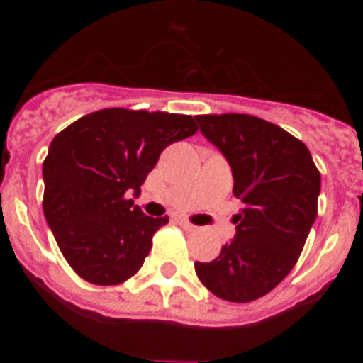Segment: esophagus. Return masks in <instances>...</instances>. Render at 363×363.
Here are the masks:
<instances>
[{
  "label": "esophagus",
  "instance_id": "esophagus-1",
  "mask_svg": "<svg viewBox=\"0 0 363 363\" xmlns=\"http://www.w3.org/2000/svg\"><path fill=\"white\" fill-rule=\"evenodd\" d=\"M178 221H179V225L184 227L185 230H189V233H192V230H198V227H196V225H192L191 221L185 220V218H178Z\"/></svg>",
  "mask_w": 363,
  "mask_h": 363
}]
</instances>
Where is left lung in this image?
I'll list each match as a JSON object with an SVG mask.
<instances>
[{
    "label": "left lung",
    "instance_id": "1",
    "mask_svg": "<svg viewBox=\"0 0 363 363\" xmlns=\"http://www.w3.org/2000/svg\"><path fill=\"white\" fill-rule=\"evenodd\" d=\"M200 130L227 160L233 194L242 201L236 234L216 259L196 262L198 278L218 298L258 300L298 262L316 220L320 172L300 140L249 114L196 116Z\"/></svg>",
    "mask_w": 363,
    "mask_h": 363
}]
</instances>
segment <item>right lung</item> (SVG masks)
I'll return each mask as SVG.
<instances>
[{
  "label": "right lung",
  "instance_id": "right-lung-1",
  "mask_svg": "<svg viewBox=\"0 0 363 363\" xmlns=\"http://www.w3.org/2000/svg\"><path fill=\"white\" fill-rule=\"evenodd\" d=\"M196 133L185 114L104 108L54 136L43 162V213L57 247L83 280L118 285L134 277L169 218L134 198L160 154Z\"/></svg>",
  "mask_w": 363,
  "mask_h": 363
}]
</instances>
